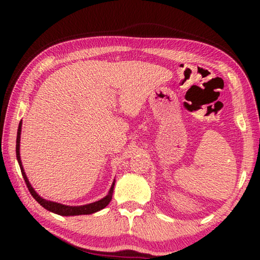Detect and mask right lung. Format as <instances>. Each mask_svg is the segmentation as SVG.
Instances as JSON below:
<instances>
[{
    "instance_id": "right-lung-1",
    "label": "right lung",
    "mask_w": 260,
    "mask_h": 260,
    "mask_svg": "<svg viewBox=\"0 0 260 260\" xmlns=\"http://www.w3.org/2000/svg\"><path fill=\"white\" fill-rule=\"evenodd\" d=\"M20 132H21V121L19 122V126H18V132H17V141H16V155H17V160L19 162V166H20V171H21V174H23V178L25 180V183L26 186H27L28 190L30 192V195L34 197V200L38 202L39 204L42 205L43 208L47 209L48 211H51V212L57 213V214H60V215H80V214H91L94 212H98V211L104 209L105 206H107L110 202L112 200V193H113V188H114V182H116V180H114L111 189H110V191L107 196L104 197V199L100 200L98 202H94V203H90V204H87V205H81V206H69V205H63V204H59V203H55V202H51V201H47L45 199H42L38 195L35 190L33 189V187L30 186V183L28 181L27 177H26V174L24 172V169H23V165H21V160H20V155H19V143H20Z\"/></svg>"
}]
</instances>
